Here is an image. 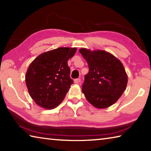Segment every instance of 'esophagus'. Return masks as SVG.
I'll return each instance as SVG.
<instances>
[{
    "mask_svg": "<svg viewBox=\"0 0 151 151\" xmlns=\"http://www.w3.org/2000/svg\"><path fill=\"white\" fill-rule=\"evenodd\" d=\"M75 83L76 84H79L81 83V79L80 78H76L75 80Z\"/></svg>",
    "mask_w": 151,
    "mask_h": 151,
    "instance_id": "obj_1",
    "label": "esophagus"
}]
</instances>
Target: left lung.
Listing matches in <instances>:
<instances>
[{
	"mask_svg": "<svg viewBox=\"0 0 151 151\" xmlns=\"http://www.w3.org/2000/svg\"><path fill=\"white\" fill-rule=\"evenodd\" d=\"M79 52L88 63L82 91L97 109H105L118 101L126 89L128 76L121 60L109 52L85 48Z\"/></svg>",
	"mask_w": 151,
	"mask_h": 151,
	"instance_id": "obj_1",
	"label": "left lung"
}]
</instances>
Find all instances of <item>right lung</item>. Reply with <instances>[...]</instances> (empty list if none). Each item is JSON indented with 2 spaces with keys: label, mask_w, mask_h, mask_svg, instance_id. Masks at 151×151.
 Instances as JSON below:
<instances>
[{
  "label": "right lung",
  "mask_w": 151,
  "mask_h": 151,
  "mask_svg": "<svg viewBox=\"0 0 151 151\" xmlns=\"http://www.w3.org/2000/svg\"><path fill=\"white\" fill-rule=\"evenodd\" d=\"M76 48L60 47L38 56L27 70L25 82L35 103L45 109L59 105L73 84L68 60Z\"/></svg>",
  "instance_id": "right-lung-1"
}]
</instances>
